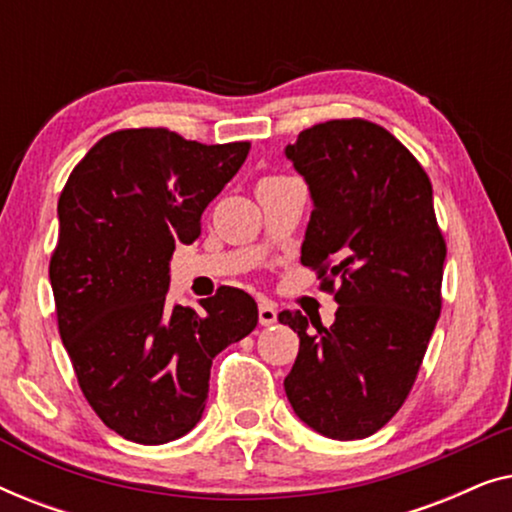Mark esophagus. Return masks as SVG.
<instances>
[{
	"mask_svg": "<svg viewBox=\"0 0 512 512\" xmlns=\"http://www.w3.org/2000/svg\"><path fill=\"white\" fill-rule=\"evenodd\" d=\"M258 321H261V326H272L277 321V307L268 303V300H263L261 305H258Z\"/></svg>",
	"mask_w": 512,
	"mask_h": 512,
	"instance_id": "esophagus-1",
	"label": "esophagus"
}]
</instances>
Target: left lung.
<instances>
[{
	"label": "left lung",
	"mask_w": 512,
	"mask_h": 512,
	"mask_svg": "<svg viewBox=\"0 0 512 512\" xmlns=\"http://www.w3.org/2000/svg\"><path fill=\"white\" fill-rule=\"evenodd\" d=\"M286 158L314 209L300 263L335 296L331 328L300 312L279 321L300 338L284 389L321 436L368 438L401 410L443 307L445 237L429 174L382 125L335 118L303 130Z\"/></svg>",
	"instance_id": "8db88e82"
}]
</instances>
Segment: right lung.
I'll list each match as a JSON object with an SVG mask.
<instances>
[{"instance_id":"1","label":"right lung","mask_w":512,"mask_h":512,"mask_svg":"<svg viewBox=\"0 0 512 512\" xmlns=\"http://www.w3.org/2000/svg\"><path fill=\"white\" fill-rule=\"evenodd\" d=\"M249 142L200 144L167 128L104 135L69 174L51 254L62 345L95 415L142 445L200 422L214 356L254 331L256 300L221 286L202 312L167 303L170 258L235 177Z\"/></svg>"}]
</instances>
